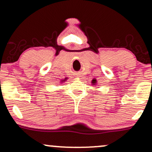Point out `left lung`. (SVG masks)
I'll return each instance as SVG.
<instances>
[{
    "instance_id": "1",
    "label": "left lung",
    "mask_w": 152,
    "mask_h": 152,
    "mask_svg": "<svg viewBox=\"0 0 152 152\" xmlns=\"http://www.w3.org/2000/svg\"><path fill=\"white\" fill-rule=\"evenodd\" d=\"M95 82H96V81H95V80H93V81H92V83H93V84H95Z\"/></svg>"
}]
</instances>
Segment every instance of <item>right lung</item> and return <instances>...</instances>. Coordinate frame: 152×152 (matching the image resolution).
<instances>
[{
  "mask_svg": "<svg viewBox=\"0 0 152 152\" xmlns=\"http://www.w3.org/2000/svg\"><path fill=\"white\" fill-rule=\"evenodd\" d=\"M65 80H66V79H65ZM63 81H64H64H65V80H63Z\"/></svg>",
  "mask_w": 152,
  "mask_h": 152,
  "instance_id": "obj_1",
  "label": "right lung"
}]
</instances>
